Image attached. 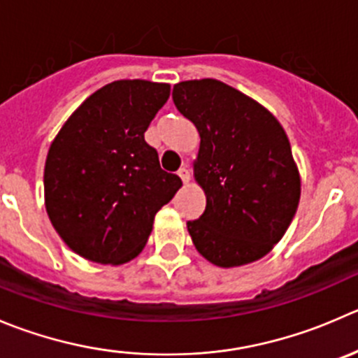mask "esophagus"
Here are the masks:
<instances>
[{
	"instance_id": "1",
	"label": "esophagus",
	"mask_w": 358,
	"mask_h": 358,
	"mask_svg": "<svg viewBox=\"0 0 358 358\" xmlns=\"http://www.w3.org/2000/svg\"><path fill=\"white\" fill-rule=\"evenodd\" d=\"M178 176H180V178H182L183 183H189V182H190V171H189V168H187V166H185V168L180 169Z\"/></svg>"
}]
</instances>
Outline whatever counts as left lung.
I'll return each mask as SVG.
<instances>
[{"label":"left lung","instance_id":"1","mask_svg":"<svg viewBox=\"0 0 358 358\" xmlns=\"http://www.w3.org/2000/svg\"><path fill=\"white\" fill-rule=\"evenodd\" d=\"M173 101L201 143L194 180L206 210L187 231L218 267L255 262L275 248L301 199V175L289 136L266 106L215 78L185 80Z\"/></svg>","mask_w":358,"mask_h":358}]
</instances>
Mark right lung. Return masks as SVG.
<instances>
[{
  "mask_svg": "<svg viewBox=\"0 0 358 358\" xmlns=\"http://www.w3.org/2000/svg\"><path fill=\"white\" fill-rule=\"evenodd\" d=\"M169 91V83L115 80L89 96L52 140L45 210L76 255L110 266L133 260L147 245L155 213L182 187L145 141Z\"/></svg>",
  "mask_w": 358,
  "mask_h": 358,
  "instance_id": "add662e5",
  "label": "right lung"
}]
</instances>
